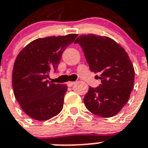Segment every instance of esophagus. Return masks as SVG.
I'll return each instance as SVG.
<instances>
[{"label":"esophagus","mask_w":148,"mask_h":148,"mask_svg":"<svg viewBox=\"0 0 148 148\" xmlns=\"http://www.w3.org/2000/svg\"><path fill=\"white\" fill-rule=\"evenodd\" d=\"M74 84H75V82H74V81H69V82L67 83V85H68V86H72Z\"/></svg>","instance_id":"1"}]
</instances>
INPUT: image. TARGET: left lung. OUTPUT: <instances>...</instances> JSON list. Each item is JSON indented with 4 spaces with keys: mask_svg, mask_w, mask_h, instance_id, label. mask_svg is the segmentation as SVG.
<instances>
[{
    "mask_svg": "<svg viewBox=\"0 0 148 148\" xmlns=\"http://www.w3.org/2000/svg\"><path fill=\"white\" fill-rule=\"evenodd\" d=\"M82 48L91 71L99 74L101 84L90 87L84 102L89 111L103 118L116 116L133 90L134 69L125 49L107 36L81 35L75 40Z\"/></svg>",
    "mask_w": 148,
    "mask_h": 148,
    "instance_id": "1",
    "label": "left lung"
}]
</instances>
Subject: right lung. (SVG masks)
Segmentation results:
<instances>
[{"mask_svg":"<svg viewBox=\"0 0 148 148\" xmlns=\"http://www.w3.org/2000/svg\"><path fill=\"white\" fill-rule=\"evenodd\" d=\"M77 36L37 39L16 58L12 74L14 96L24 112L33 119L45 121L62 111L68 86L49 81V74L56 71L62 53Z\"/></svg>","mask_w":148,"mask_h":148,"instance_id":"obj_1","label":"right lung"}]
</instances>
